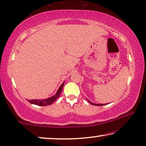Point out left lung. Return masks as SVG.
I'll return each mask as SVG.
<instances>
[{"label": "left lung", "instance_id": "obj_1", "mask_svg": "<svg viewBox=\"0 0 146 146\" xmlns=\"http://www.w3.org/2000/svg\"><path fill=\"white\" fill-rule=\"evenodd\" d=\"M87 100H88V102H90V104H91L92 105H95V106H104V105H106V104H95V103H93V102H91V101H89V100L87 99Z\"/></svg>", "mask_w": 146, "mask_h": 146}]
</instances>
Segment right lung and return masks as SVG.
<instances>
[{
	"instance_id": "obj_1",
	"label": "right lung",
	"mask_w": 146,
	"mask_h": 146,
	"mask_svg": "<svg viewBox=\"0 0 146 146\" xmlns=\"http://www.w3.org/2000/svg\"><path fill=\"white\" fill-rule=\"evenodd\" d=\"M64 82L62 83L61 86L59 87V89H58L57 93L55 95L51 96L50 98H46V99L43 100H39V99H33V100H27L28 101L31 103V104L38 105V106H48V105H51L53 102H55L56 99H57L59 97V95L61 93L62 87L64 86Z\"/></svg>"
}]
</instances>
